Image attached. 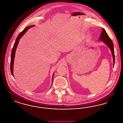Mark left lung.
Segmentation results:
<instances>
[{
    "instance_id": "1",
    "label": "left lung",
    "mask_w": 123,
    "mask_h": 123,
    "mask_svg": "<svg viewBox=\"0 0 123 123\" xmlns=\"http://www.w3.org/2000/svg\"><path fill=\"white\" fill-rule=\"evenodd\" d=\"M99 40L102 41L104 42V43L106 45H107L112 52L113 57V65H114V62H115V55H114V46H113V43L112 41L108 35L105 30L103 28L102 32L101 34L100 37L99 38Z\"/></svg>"
}]
</instances>
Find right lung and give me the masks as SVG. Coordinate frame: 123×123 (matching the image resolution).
I'll list each match as a JSON object with an SVG mask.
<instances>
[{
    "instance_id": "add662e5",
    "label": "right lung",
    "mask_w": 123,
    "mask_h": 123,
    "mask_svg": "<svg viewBox=\"0 0 123 123\" xmlns=\"http://www.w3.org/2000/svg\"><path fill=\"white\" fill-rule=\"evenodd\" d=\"M34 25H30L28 26H27L25 28L24 30L21 31L19 35L18 36V37H17L16 40H15V42L14 43V45L13 46V49L12 50V52H11V60H10V71L11 73V74L14 77V74H13V65H14V58H15V51L16 49V48L17 47V45L19 43V40L21 38V37L23 36V35L25 34V32L28 30L30 29L31 27H33ZM54 74L52 76V82H53V77H54Z\"/></svg>"
}]
</instances>
